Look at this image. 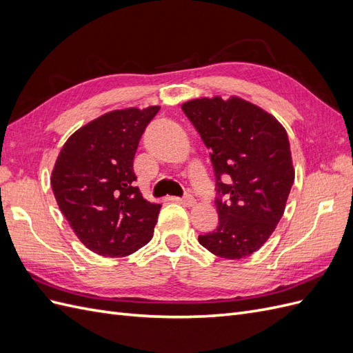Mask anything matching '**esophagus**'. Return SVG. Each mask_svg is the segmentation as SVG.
Masks as SVG:
<instances>
[{
	"mask_svg": "<svg viewBox=\"0 0 353 353\" xmlns=\"http://www.w3.org/2000/svg\"><path fill=\"white\" fill-rule=\"evenodd\" d=\"M181 203H183L184 206H187V208H191V206H194L196 205V199L191 196V194H185L183 199L179 200Z\"/></svg>",
	"mask_w": 353,
	"mask_h": 353,
	"instance_id": "1",
	"label": "esophagus"
}]
</instances>
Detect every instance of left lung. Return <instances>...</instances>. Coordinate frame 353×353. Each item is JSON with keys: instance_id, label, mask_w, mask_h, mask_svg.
<instances>
[{"instance_id": "left-lung-1", "label": "left lung", "mask_w": 353, "mask_h": 353, "mask_svg": "<svg viewBox=\"0 0 353 353\" xmlns=\"http://www.w3.org/2000/svg\"><path fill=\"white\" fill-rule=\"evenodd\" d=\"M181 108L210 150L216 176L219 222L216 230L199 236V243L219 258L250 256L271 237L294 183L284 126L234 95L190 100Z\"/></svg>"}]
</instances>
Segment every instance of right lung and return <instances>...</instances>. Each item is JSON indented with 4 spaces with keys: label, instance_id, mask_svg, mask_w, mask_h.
<instances>
[{
    "label": "right lung",
    "instance_id": "right-lung-1",
    "mask_svg": "<svg viewBox=\"0 0 353 353\" xmlns=\"http://www.w3.org/2000/svg\"><path fill=\"white\" fill-rule=\"evenodd\" d=\"M160 110L105 113L73 132L51 172L52 193L85 248L121 258L152 240L160 205L134 187V156L145 126Z\"/></svg>",
    "mask_w": 353,
    "mask_h": 353
}]
</instances>
